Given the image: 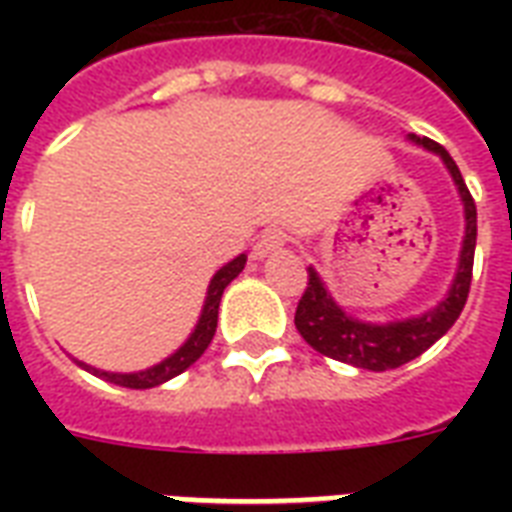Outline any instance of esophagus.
I'll return each instance as SVG.
<instances>
[{"label": "esophagus", "mask_w": 512, "mask_h": 512, "mask_svg": "<svg viewBox=\"0 0 512 512\" xmlns=\"http://www.w3.org/2000/svg\"><path fill=\"white\" fill-rule=\"evenodd\" d=\"M287 241H289L287 233L273 225V228H265V231L257 236L255 249H252V252H255V257H268V255H273V252H279V249L284 247Z\"/></svg>", "instance_id": "1"}]
</instances>
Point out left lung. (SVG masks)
I'll list each match as a JSON object with an SVG mask.
<instances>
[{"label": "left lung", "instance_id": "obj_1", "mask_svg": "<svg viewBox=\"0 0 512 512\" xmlns=\"http://www.w3.org/2000/svg\"><path fill=\"white\" fill-rule=\"evenodd\" d=\"M414 143H420L428 151H436L444 159L446 170L452 172L454 183L460 188L462 204H465V241H462L460 268L457 279L446 300L428 311L420 319L396 321V324H361L348 313H342L335 300L327 295V289L321 284L313 268H308V287H305L300 303L295 311V327L303 335V340L313 350H319L321 356L335 358L342 364H353L358 369H372V372H385V369H398L406 361H412L420 353L433 345L438 337H444L452 324L460 319L462 308L468 303L470 281H473V255H476V236H478V212L476 201L470 196L468 185L462 180L460 167L454 164L444 146H438L436 140L417 138L409 135Z\"/></svg>", "mask_w": 512, "mask_h": 512}]
</instances>
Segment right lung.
<instances>
[{
	"label": "right lung",
	"mask_w": 512,
	"mask_h": 512,
	"mask_svg": "<svg viewBox=\"0 0 512 512\" xmlns=\"http://www.w3.org/2000/svg\"><path fill=\"white\" fill-rule=\"evenodd\" d=\"M244 263H247V257L239 255L236 260H231V263L223 265V268L215 273V279H212V284H209L207 303H204V311H201L199 324H196L193 335L188 337V342H185L183 348L177 350V353H172L167 361L151 366V369H146V372H135V374L100 372V369L84 366L82 361H79V366L90 369L92 374H98V377H103V380L114 382V385H122V388H132V390L156 388V385H162V382L172 380L175 374L185 372V369H188V366H191L193 361H196V358H199L201 353L207 350V345L212 342V337H215L217 308H220V297H223V289L228 287V284H231L236 276H239L241 268H244Z\"/></svg>",
	"instance_id": "add662e5"
}]
</instances>
